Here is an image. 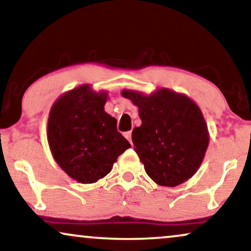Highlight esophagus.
Returning <instances> with one entry per match:
<instances>
[{
    "instance_id": "34e87169",
    "label": "esophagus",
    "mask_w": 251,
    "mask_h": 251,
    "mask_svg": "<svg viewBox=\"0 0 251 251\" xmlns=\"http://www.w3.org/2000/svg\"><path fill=\"white\" fill-rule=\"evenodd\" d=\"M125 137L126 139L129 140L130 144H132V140H131V131H128V132H125Z\"/></svg>"
}]
</instances>
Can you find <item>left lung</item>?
Returning a JSON list of instances; mask_svg holds the SVG:
<instances>
[{
    "label": "left lung",
    "instance_id": "obj_1",
    "mask_svg": "<svg viewBox=\"0 0 251 251\" xmlns=\"http://www.w3.org/2000/svg\"><path fill=\"white\" fill-rule=\"evenodd\" d=\"M121 95L138 107L142 125L132 130L133 149L151 179L175 187L193 177L209 145L207 122L197 102L168 88L150 95L123 89Z\"/></svg>",
    "mask_w": 251,
    "mask_h": 251
}]
</instances>
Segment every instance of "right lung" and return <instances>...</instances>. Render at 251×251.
<instances>
[{"mask_svg":"<svg viewBox=\"0 0 251 251\" xmlns=\"http://www.w3.org/2000/svg\"><path fill=\"white\" fill-rule=\"evenodd\" d=\"M106 90L81 84L65 92L51 106L47 138L54 161L72 179L92 184L111 173L130 144L105 112Z\"/></svg>","mask_w":251,"mask_h":251,"instance_id":"1","label":"right lung"}]
</instances>
